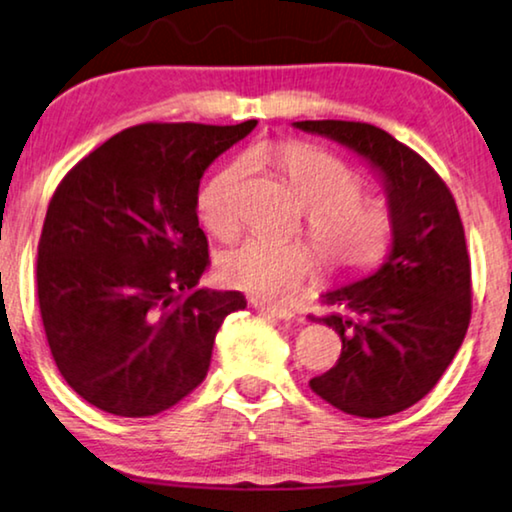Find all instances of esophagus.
I'll return each instance as SVG.
<instances>
[{"mask_svg": "<svg viewBox=\"0 0 512 512\" xmlns=\"http://www.w3.org/2000/svg\"><path fill=\"white\" fill-rule=\"evenodd\" d=\"M258 310H261L263 314H268V317H272V319H282V321L296 319V314H293L291 310H286V307H265V305H258Z\"/></svg>", "mask_w": 512, "mask_h": 512, "instance_id": "esophagus-1", "label": "esophagus"}]
</instances>
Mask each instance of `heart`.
Instances as JSON below:
<instances>
[{"mask_svg": "<svg viewBox=\"0 0 512 512\" xmlns=\"http://www.w3.org/2000/svg\"><path fill=\"white\" fill-rule=\"evenodd\" d=\"M282 167L307 212V233L331 268L342 275H359L375 268L394 237V212L384 200L361 198L363 181L352 167L328 151L298 142L263 149ZM247 163L223 167L198 193V212L207 230L219 237L235 235L240 226L237 188ZM221 277L230 286L263 303H286L317 272V258L305 244L247 237L219 258Z\"/></svg>", "mask_w": 512, "mask_h": 512, "instance_id": "obj_1", "label": "heart"}]
</instances>
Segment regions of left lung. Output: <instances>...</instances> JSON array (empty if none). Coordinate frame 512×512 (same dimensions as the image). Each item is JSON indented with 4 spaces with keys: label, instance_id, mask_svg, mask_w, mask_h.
<instances>
[{
    "label": "left lung",
    "instance_id": "8db88e82",
    "mask_svg": "<svg viewBox=\"0 0 512 512\" xmlns=\"http://www.w3.org/2000/svg\"><path fill=\"white\" fill-rule=\"evenodd\" d=\"M333 139L380 174L394 212L387 261L373 275L333 286L326 317L342 354L310 387L347 415H396L429 394L459 352L471 321V261L464 226L445 181L426 160L375 125L298 121Z\"/></svg>",
    "mask_w": 512,
    "mask_h": 512
}]
</instances>
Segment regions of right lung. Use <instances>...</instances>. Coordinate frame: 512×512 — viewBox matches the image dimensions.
I'll list each match as a JSON object with an SVG mask.
<instances>
[{
  "label": "right lung",
  "instance_id": "1",
  "mask_svg": "<svg viewBox=\"0 0 512 512\" xmlns=\"http://www.w3.org/2000/svg\"><path fill=\"white\" fill-rule=\"evenodd\" d=\"M256 128L144 123L79 160L55 188L39 240L48 347L90 405L158 415L205 380L216 331L240 291L198 286L209 265L200 179Z\"/></svg>",
  "mask_w": 512,
  "mask_h": 512
}]
</instances>
